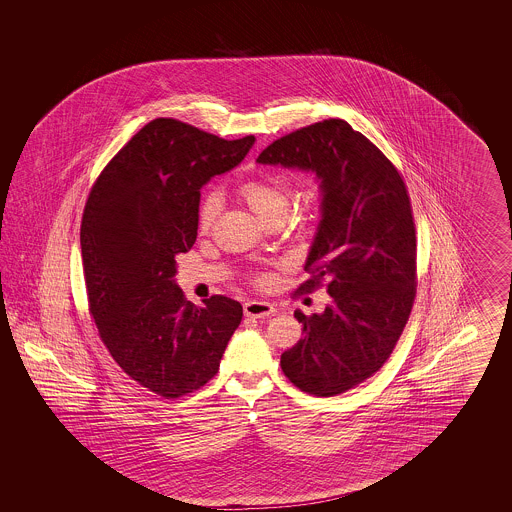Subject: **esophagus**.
Listing matches in <instances>:
<instances>
[{
  "mask_svg": "<svg viewBox=\"0 0 512 512\" xmlns=\"http://www.w3.org/2000/svg\"><path fill=\"white\" fill-rule=\"evenodd\" d=\"M244 313L251 318H267L274 315L276 309L268 301H247L244 305Z\"/></svg>",
  "mask_w": 512,
  "mask_h": 512,
  "instance_id": "34e87169",
  "label": "esophagus"
}]
</instances>
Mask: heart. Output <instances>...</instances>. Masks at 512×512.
Masks as SVG:
<instances>
[{"label":"heart","instance_id":"b5f03b06","mask_svg":"<svg viewBox=\"0 0 512 512\" xmlns=\"http://www.w3.org/2000/svg\"><path fill=\"white\" fill-rule=\"evenodd\" d=\"M238 195L244 199L245 205L263 220V222H274L282 220L288 213L290 199H292V188L290 182L282 176H259L249 178L238 186ZM220 201L219 195L215 192H207L201 197L197 207V226L201 232H209L215 220L219 217Z\"/></svg>","mask_w":512,"mask_h":512}]
</instances>
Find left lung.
Listing matches in <instances>:
<instances>
[{
  "mask_svg": "<svg viewBox=\"0 0 512 512\" xmlns=\"http://www.w3.org/2000/svg\"><path fill=\"white\" fill-rule=\"evenodd\" d=\"M263 165L317 172L322 220L297 293L320 286L332 303L295 313L303 340L280 365L293 386L317 397L351 390L390 359L416 295V234L403 176L341 119L315 122L272 142Z\"/></svg>",
  "mask_w": 512,
  "mask_h": 512,
  "instance_id": "obj_1",
  "label": "left lung"
}]
</instances>
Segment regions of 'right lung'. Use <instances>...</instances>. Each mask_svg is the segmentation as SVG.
Returning <instances> with one entry per match:
<instances>
[{
	"label": "right lung",
	"instance_id": "right-lung-1",
	"mask_svg": "<svg viewBox=\"0 0 512 512\" xmlns=\"http://www.w3.org/2000/svg\"><path fill=\"white\" fill-rule=\"evenodd\" d=\"M253 142L161 117L132 136L88 195L80 245L90 315L122 372L165 399L219 372L244 317L224 295L195 307L174 274L176 255L197 238L201 186L242 163Z\"/></svg>",
	"mask_w": 512,
	"mask_h": 512
}]
</instances>
